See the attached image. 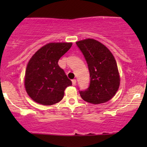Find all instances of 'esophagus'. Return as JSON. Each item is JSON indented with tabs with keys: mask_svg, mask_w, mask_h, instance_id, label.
Returning <instances> with one entry per match:
<instances>
[{
	"mask_svg": "<svg viewBox=\"0 0 147 147\" xmlns=\"http://www.w3.org/2000/svg\"><path fill=\"white\" fill-rule=\"evenodd\" d=\"M76 82H77L76 79H72V85H73V86L76 85Z\"/></svg>",
	"mask_w": 147,
	"mask_h": 147,
	"instance_id": "esophagus-1",
	"label": "esophagus"
}]
</instances>
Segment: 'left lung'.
<instances>
[{
	"label": "left lung",
	"mask_w": 147,
	"mask_h": 147,
	"mask_svg": "<svg viewBox=\"0 0 147 147\" xmlns=\"http://www.w3.org/2000/svg\"><path fill=\"white\" fill-rule=\"evenodd\" d=\"M86 61L90 72V85L79 90L86 102L99 104L109 101L119 88L120 78L113 55L104 45L92 38L76 42Z\"/></svg>",
	"instance_id": "left-lung-1"
}]
</instances>
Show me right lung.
Instances as JSON below:
<instances>
[{"label":"right lung","instance_id":"obj_1","mask_svg":"<svg viewBox=\"0 0 147 147\" xmlns=\"http://www.w3.org/2000/svg\"><path fill=\"white\" fill-rule=\"evenodd\" d=\"M71 46L72 43H50L30 59L25 70V87L34 102L49 106L63 99L64 90L72 82L58 61Z\"/></svg>","mask_w":147,"mask_h":147}]
</instances>
